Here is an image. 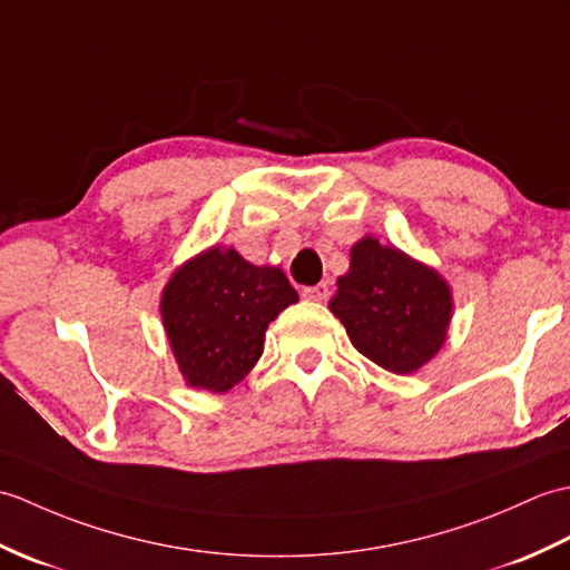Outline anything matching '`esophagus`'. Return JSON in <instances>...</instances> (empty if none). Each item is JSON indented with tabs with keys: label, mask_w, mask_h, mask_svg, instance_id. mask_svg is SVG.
Listing matches in <instances>:
<instances>
[{
	"label": "esophagus",
	"mask_w": 570,
	"mask_h": 570,
	"mask_svg": "<svg viewBox=\"0 0 570 570\" xmlns=\"http://www.w3.org/2000/svg\"><path fill=\"white\" fill-rule=\"evenodd\" d=\"M302 295H305L309 302H324L328 297V285L320 283V285H312L302 289Z\"/></svg>",
	"instance_id": "esophagus-1"
}]
</instances>
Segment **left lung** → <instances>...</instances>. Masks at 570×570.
Masks as SVG:
<instances>
[{
    "mask_svg": "<svg viewBox=\"0 0 570 570\" xmlns=\"http://www.w3.org/2000/svg\"><path fill=\"white\" fill-rule=\"evenodd\" d=\"M328 302L351 344L381 368L407 375L444 346L451 287L434 268L365 236L351 248L348 273Z\"/></svg>",
    "mask_w": 570,
    "mask_h": 570,
    "instance_id": "1",
    "label": "left lung"
}]
</instances>
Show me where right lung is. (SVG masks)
<instances>
[{
	"mask_svg": "<svg viewBox=\"0 0 570 570\" xmlns=\"http://www.w3.org/2000/svg\"><path fill=\"white\" fill-rule=\"evenodd\" d=\"M299 297L285 273L212 246L173 273L160 317L189 387L226 392L263 353L265 328Z\"/></svg>",
	"mask_w": 570,
	"mask_h": 570,
	"instance_id": "1",
	"label": "right lung"
}]
</instances>
